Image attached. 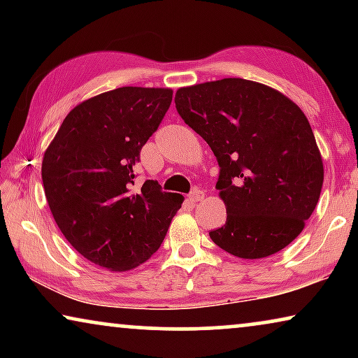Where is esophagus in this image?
I'll use <instances>...</instances> for the list:
<instances>
[{"label":"esophagus","mask_w":358,"mask_h":358,"mask_svg":"<svg viewBox=\"0 0 358 358\" xmlns=\"http://www.w3.org/2000/svg\"><path fill=\"white\" fill-rule=\"evenodd\" d=\"M203 199V190H200V189H194L192 192L189 194V200L190 202H200V200Z\"/></svg>","instance_id":"obj_1"}]
</instances>
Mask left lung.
<instances>
[{
    "label": "left lung",
    "mask_w": 358,
    "mask_h": 358,
    "mask_svg": "<svg viewBox=\"0 0 358 358\" xmlns=\"http://www.w3.org/2000/svg\"><path fill=\"white\" fill-rule=\"evenodd\" d=\"M176 109L217 156L227 223L212 241L243 259L272 256L305 228L324 169L311 125L295 102L243 78L176 92Z\"/></svg>",
    "instance_id": "left-lung-1"
}]
</instances>
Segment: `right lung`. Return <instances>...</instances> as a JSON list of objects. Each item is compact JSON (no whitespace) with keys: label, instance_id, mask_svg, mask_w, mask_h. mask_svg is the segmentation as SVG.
<instances>
[{"label":"right lung","instance_id":"add662e5","mask_svg":"<svg viewBox=\"0 0 358 358\" xmlns=\"http://www.w3.org/2000/svg\"><path fill=\"white\" fill-rule=\"evenodd\" d=\"M173 91L117 87L76 106L42 161L53 218L68 243L97 266L130 271L158 251L180 194L145 180L135 190L140 151L158 130Z\"/></svg>","mask_w":358,"mask_h":358}]
</instances>
